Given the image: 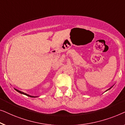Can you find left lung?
<instances>
[{"label": "left lung", "mask_w": 125, "mask_h": 125, "mask_svg": "<svg viewBox=\"0 0 125 125\" xmlns=\"http://www.w3.org/2000/svg\"><path fill=\"white\" fill-rule=\"evenodd\" d=\"M112 88V87H110V88H109V89H108V90H106V91H108V90H109V89H110V88Z\"/></svg>", "instance_id": "left-lung-1"}]
</instances>
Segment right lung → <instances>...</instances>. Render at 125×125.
<instances>
[{
    "label": "right lung",
    "instance_id": "right-lung-1",
    "mask_svg": "<svg viewBox=\"0 0 125 125\" xmlns=\"http://www.w3.org/2000/svg\"><path fill=\"white\" fill-rule=\"evenodd\" d=\"M15 89L16 91H17V92H19V93H20V94H25V95L27 96H29V97H37V96H33L29 95V94H25V93H24V92H21V91H19L18 89H15Z\"/></svg>",
    "mask_w": 125,
    "mask_h": 125
}]
</instances>
